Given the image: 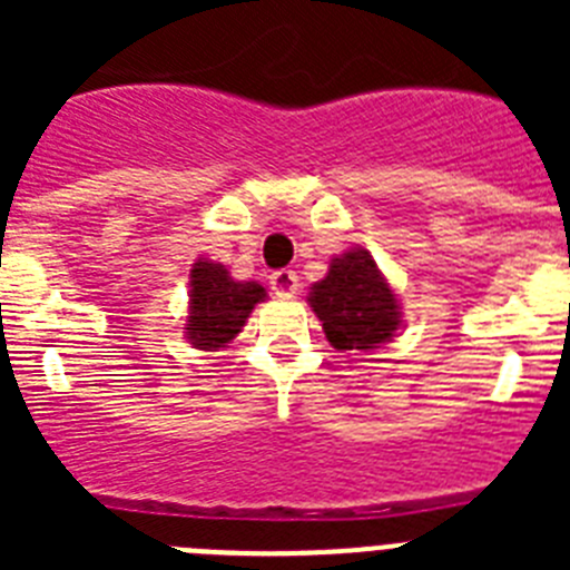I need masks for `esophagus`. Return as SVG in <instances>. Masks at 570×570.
Instances as JSON below:
<instances>
[{"label":"esophagus","mask_w":570,"mask_h":570,"mask_svg":"<svg viewBox=\"0 0 570 570\" xmlns=\"http://www.w3.org/2000/svg\"><path fill=\"white\" fill-rule=\"evenodd\" d=\"M268 282H271V291H274L276 296H294L296 291H299V276L288 268L274 271Z\"/></svg>","instance_id":"1"}]
</instances>
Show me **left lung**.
Here are the masks:
<instances>
[{"label":"left lung","mask_w":570,"mask_h":570,"mask_svg":"<svg viewBox=\"0 0 570 570\" xmlns=\"http://www.w3.org/2000/svg\"><path fill=\"white\" fill-rule=\"evenodd\" d=\"M311 308L336 351H367L394 336L400 325L394 291L367 250H347L331 262L328 276L311 288Z\"/></svg>","instance_id":"8db88e82"}]
</instances>
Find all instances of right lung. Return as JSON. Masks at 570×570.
Masks as SVG:
<instances>
[{
	"label": "right lung",
	"instance_id": "1",
	"mask_svg": "<svg viewBox=\"0 0 570 570\" xmlns=\"http://www.w3.org/2000/svg\"><path fill=\"white\" fill-rule=\"evenodd\" d=\"M265 299V288L256 282H234L223 265L199 259L190 271V345L214 351L225 347L242 331L256 302Z\"/></svg>",
	"mask_w": 570,
	"mask_h": 570
}]
</instances>
